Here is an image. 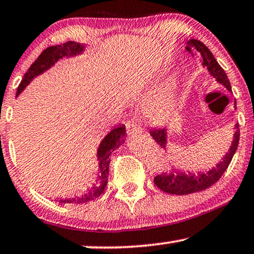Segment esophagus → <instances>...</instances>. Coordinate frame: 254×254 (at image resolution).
Here are the masks:
<instances>
[{
    "label": "esophagus",
    "instance_id": "obj_1",
    "mask_svg": "<svg viewBox=\"0 0 254 254\" xmlns=\"http://www.w3.org/2000/svg\"><path fill=\"white\" fill-rule=\"evenodd\" d=\"M127 132L130 137L134 138V137L142 136L143 130H142V127H139V125L136 124V122L129 121V122H127Z\"/></svg>",
    "mask_w": 254,
    "mask_h": 254
}]
</instances>
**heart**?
<instances>
[{
  "mask_svg": "<svg viewBox=\"0 0 254 254\" xmlns=\"http://www.w3.org/2000/svg\"><path fill=\"white\" fill-rule=\"evenodd\" d=\"M177 88L178 78L176 76H171L159 89V91L145 104L147 116L157 122L165 120L175 102Z\"/></svg>",
  "mask_w": 254,
  "mask_h": 254,
  "instance_id": "b5f03b06",
  "label": "heart"
}]
</instances>
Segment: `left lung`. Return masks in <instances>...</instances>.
<instances>
[{"label": "left lung", "instance_id": "8db88e82", "mask_svg": "<svg viewBox=\"0 0 254 254\" xmlns=\"http://www.w3.org/2000/svg\"><path fill=\"white\" fill-rule=\"evenodd\" d=\"M185 44V49L188 50L189 53H191L192 56H193V52L191 51L192 50L200 55L201 65L207 69L208 73H210L213 78H216V81L219 83V84L225 86V88L231 92V84L225 71H224L223 68L218 64L217 60L214 59V56L212 55V53L208 50V48L205 46L203 42L191 38V40L186 41ZM234 129H236V131H234L233 133V139L232 143H231L229 151H227L226 155L221 158L220 162L218 163L216 166H213L212 169L208 170V171L185 172L181 171L179 169L173 168L170 172H165L162 173V175L156 176L155 179H153L155 184L158 186L160 190L166 192V193L177 195L194 193V192L203 191L205 189L212 186L214 183L219 181V178L223 176V173L226 171L227 168H229L231 160H232V157L234 156V153H236L237 147H238L240 136L239 125H234ZM150 134L152 136L153 139L163 147V149H166V145H168V129H166V127H163V129L159 127V129L151 130Z\"/></svg>", "mask_w": 254, "mask_h": 254}]
</instances>
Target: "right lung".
<instances>
[{
	"label": "right lung",
	"instance_id": "1",
	"mask_svg": "<svg viewBox=\"0 0 254 254\" xmlns=\"http://www.w3.org/2000/svg\"><path fill=\"white\" fill-rule=\"evenodd\" d=\"M85 47L77 42L69 41L62 46H53L47 48L43 53L38 56V59L31 64L30 68L25 72V75L22 78L16 92V97L21 94L25 89V86L29 85L35 77L42 75L49 70L51 66L55 65L56 62L62 60L63 57H72L81 55L84 51ZM125 125H118L115 127L107 136L103 138L97 149V160H98V172H97V184L92 185L88 191L84 193L75 195V197L69 198H59L56 199L60 203L65 204H83L88 203L90 200L98 198L99 195L103 193L105 188L108 185V177H109V164H110V155L114 152L117 147H120L125 140Z\"/></svg>",
	"mask_w": 254,
	"mask_h": 254
}]
</instances>
